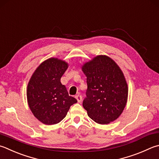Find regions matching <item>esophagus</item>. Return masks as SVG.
Returning <instances> with one entry per match:
<instances>
[{"mask_svg":"<svg viewBox=\"0 0 159 159\" xmlns=\"http://www.w3.org/2000/svg\"><path fill=\"white\" fill-rule=\"evenodd\" d=\"M75 98H76L77 100V102H82V95H80V94L77 95L76 96H75Z\"/></svg>","mask_w":159,"mask_h":159,"instance_id":"1","label":"esophagus"}]
</instances>
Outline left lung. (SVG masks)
Returning <instances> with one entry per match:
<instances>
[{
	"mask_svg": "<svg viewBox=\"0 0 159 159\" xmlns=\"http://www.w3.org/2000/svg\"><path fill=\"white\" fill-rule=\"evenodd\" d=\"M82 70L86 76V97L83 107L95 122L107 125L120 116L126 105L128 87L120 68L105 55L86 63Z\"/></svg>",
	"mask_w": 159,
	"mask_h": 159,
	"instance_id": "obj_1",
	"label": "left lung"
}]
</instances>
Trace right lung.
Segmentation results:
<instances>
[{
  "label": "right lung",
  "mask_w": 159,
  "mask_h": 159,
  "mask_svg": "<svg viewBox=\"0 0 159 159\" xmlns=\"http://www.w3.org/2000/svg\"><path fill=\"white\" fill-rule=\"evenodd\" d=\"M67 68L65 61L48 59L36 69L28 83L27 98L30 109L43 124L50 125L61 121L70 107L77 102L61 83Z\"/></svg>",
  "instance_id": "right-lung-1"
}]
</instances>
